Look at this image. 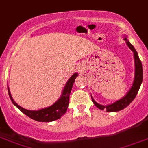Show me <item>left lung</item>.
Segmentation results:
<instances>
[{"instance_id": "1", "label": "left lung", "mask_w": 148, "mask_h": 148, "mask_svg": "<svg viewBox=\"0 0 148 148\" xmlns=\"http://www.w3.org/2000/svg\"><path fill=\"white\" fill-rule=\"evenodd\" d=\"M123 40L126 41L127 45H128V47L133 52L135 61L134 81H133L132 87L130 88V89L129 90V91L126 93V95L123 98H121V99H118V100L114 102L112 104L107 105V106H103V105L99 104V103H97L93 99V97L91 96V99L92 101H93V103H94V105H95L97 108L101 109V110H104L105 109V110H106V112H114L121 111L122 109H123V108H126V107H127L133 101V99H135V97L137 95L138 90H139L140 87H141V83H142V79H143V69H142V64H141V62L140 60L138 55L137 51L135 49L134 46L127 40V36H124V39Z\"/></svg>"}]
</instances>
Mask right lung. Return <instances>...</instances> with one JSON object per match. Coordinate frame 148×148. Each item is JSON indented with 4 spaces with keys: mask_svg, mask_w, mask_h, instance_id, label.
<instances>
[{
    "mask_svg": "<svg viewBox=\"0 0 148 148\" xmlns=\"http://www.w3.org/2000/svg\"><path fill=\"white\" fill-rule=\"evenodd\" d=\"M78 75H79L78 73H75L69 78V80L66 82V85L64 86L61 96L54 104L51 105V106L42 108L40 110H27V109H25L20 106L19 105H18L12 99L10 88L7 85L9 96H10V98L14 106H16L22 113L32 118L33 120H35L39 122H51V121H56V120L60 118L62 115H64L67 110L69 103V94L71 93L73 83L75 82V78Z\"/></svg>",
    "mask_w": 148,
    "mask_h": 148,
    "instance_id": "add662e5",
    "label": "right lung"
}]
</instances>
